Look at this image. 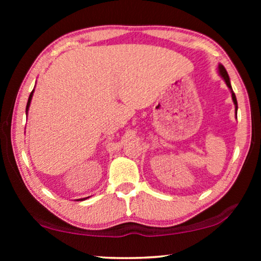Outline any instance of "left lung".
Wrapping results in <instances>:
<instances>
[{
  "label": "left lung",
  "instance_id": "left-lung-1",
  "mask_svg": "<svg viewBox=\"0 0 261 261\" xmlns=\"http://www.w3.org/2000/svg\"><path fill=\"white\" fill-rule=\"evenodd\" d=\"M219 72H220V74H221V77H222L223 80H224V82H226L227 87L230 89V91H231V98H233V102H234V105H235V113H237V110H238V102H237V97H235V94L233 92V89H231L230 81H229V76H228L227 71H226V69H224V66L222 65V64H220V65H219Z\"/></svg>",
  "mask_w": 261,
  "mask_h": 261
}]
</instances>
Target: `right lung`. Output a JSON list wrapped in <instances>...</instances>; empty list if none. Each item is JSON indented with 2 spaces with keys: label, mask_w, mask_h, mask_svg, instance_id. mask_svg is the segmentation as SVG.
I'll return each instance as SVG.
<instances>
[{
  "label": "right lung",
  "mask_w": 261,
  "mask_h": 261,
  "mask_svg": "<svg viewBox=\"0 0 261 261\" xmlns=\"http://www.w3.org/2000/svg\"><path fill=\"white\" fill-rule=\"evenodd\" d=\"M33 92H34V90L31 92L30 97H28V102H27V107H26V113L28 112V109H30V106H31V101H32V97H33Z\"/></svg>",
  "instance_id": "add662e5"
}]
</instances>
